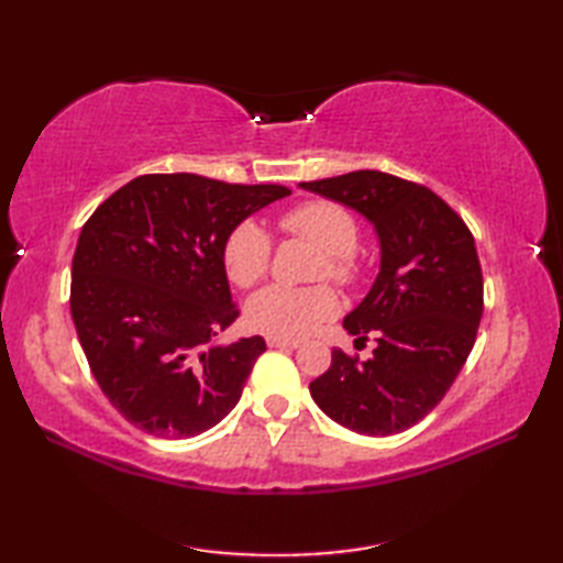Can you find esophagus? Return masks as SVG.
Wrapping results in <instances>:
<instances>
[{
	"label": "esophagus",
	"mask_w": 563,
	"mask_h": 563,
	"mask_svg": "<svg viewBox=\"0 0 563 563\" xmlns=\"http://www.w3.org/2000/svg\"><path fill=\"white\" fill-rule=\"evenodd\" d=\"M271 349H300V341L295 339H280V336H268Z\"/></svg>",
	"instance_id": "34e87169"
}]
</instances>
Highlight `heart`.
Segmentation results:
<instances>
[{"instance_id":"1","label":"heart","mask_w":563,"mask_h":563,"mask_svg":"<svg viewBox=\"0 0 563 563\" xmlns=\"http://www.w3.org/2000/svg\"><path fill=\"white\" fill-rule=\"evenodd\" d=\"M285 232L305 239L321 251L317 278L351 283L357 275V220L355 214L331 200H309L283 214ZM271 239L256 222L234 227L224 244V271L239 288H251L268 271ZM339 300L327 285L312 288H288L268 285L246 302V321L251 329L268 336L295 339L307 336L321 321L336 314Z\"/></svg>"}]
</instances>
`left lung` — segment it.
<instances>
[{
	"label": "left lung",
	"mask_w": 563,
	"mask_h": 563,
	"mask_svg": "<svg viewBox=\"0 0 563 563\" xmlns=\"http://www.w3.org/2000/svg\"><path fill=\"white\" fill-rule=\"evenodd\" d=\"M300 188L355 210L375 227L379 273L343 329L367 361L331 351L309 391L331 421L361 435H394L435 409L470 357L484 312L474 236L433 190L385 172H351Z\"/></svg>",
	"instance_id": "obj_1"
}]
</instances>
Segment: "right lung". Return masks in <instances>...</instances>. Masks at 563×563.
I'll use <instances>...</instances> for the list:
<instances>
[{"mask_svg": "<svg viewBox=\"0 0 563 563\" xmlns=\"http://www.w3.org/2000/svg\"><path fill=\"white\" fill-rule=\"evenodd\" d=\"M285 186L147 174L81 227L69 309L93 377L125 421L157 438H196L230 413L261 336L218 343L239 317L224 271L234 227Z\"/></svg>", "mask_w": 563, "mask_h": 563, "instance_id": "right-lung-1", "label": "right lung"}]
</instances>
